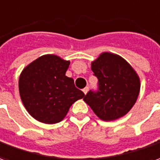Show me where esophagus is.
I'll use <instances>...</instances> for the list:
<instances>
[{
  "label": "esophagus",
  "mask_w": 160,
  "mask_h": 160,
  "mask_svg": "<svg viewBox=\"0 0 160 160\" xmlns=\"http://www.w3.org/2000/svg\"><path fill=\"white\" fill-rule=\"evenodd\" d=\"M88 90H89V88H88V87H86V88L83 89V92L85 93V94H87V93H88Z\"/></svg>",
  "instance_id": "34e87169"
}]
</instances>
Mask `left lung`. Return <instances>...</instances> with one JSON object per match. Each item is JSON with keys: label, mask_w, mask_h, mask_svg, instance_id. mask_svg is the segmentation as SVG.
Here are the masks:
<instances>
[{"label": "left lung", "mask_w": 160, "mask_h": 160, "mask_svg": "<svg viewBox=\"0 0 160 160\" xmlns=\"http://www.w3.org/2000/svg\"><path fill=\"white\" fill-rule=\"evenodd\" d=\"M99 80V90L90 91L84 101L99 119L111 121L127 114L134 106L140 90L135 70L122 57L102 53L91 64Z\"/></svg>", "instance_id": "left-lung-1"}]
</instances>
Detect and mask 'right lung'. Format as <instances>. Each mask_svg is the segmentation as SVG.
Here are the masks:
<instances>
[{"label": "right lung", "instance_id": "right-lung-1", "mask_svg": "<svg viewBox=\"0 0 160 160\" xmlns=\"http://www.w3.org/2000/svg\"><path fill=\"white\" fill-rule=\"evenodd\" d=\"M70 61L54 54L39 57L22 70L19 92L24 107L33 119L55 124L68 114L69 108L85 94L66 76Z\"/></svg>", "mask_w": 160, "mask_h": 160}]
</instances>
